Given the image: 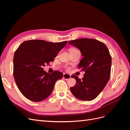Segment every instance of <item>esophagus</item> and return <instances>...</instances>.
<instances>
[{
  "mask_svg": "<svg viewBox=\"0 0 130 130\" xmlns=\"http://www.w3.org/2000/svg\"><path fill=\"white\" fill-rule=\"evenodd\" d=\"M63 77L65 78L66 80H68L69 78L71 77V75H69V74H68L64 73L63 74Z\"/></svg>",
  "mask_w": 130,
  "mask_h": 130,
  "instance_id": "esophagus-1",
  "label": "esophagus"
}]
</instances>
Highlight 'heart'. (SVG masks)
<instances>
[{"label":"heart","mask_w":130,"mask_h":130,"mask_svg":"<svg viewBox=\"0 0 130 130\" xmlns=\"http://www.w3.org/2000/svg\"><path fill=\"white\" fill-rule=\"evenodd\" d=\"M70 50H77V49H75V48H71L70 49Z\"/></svg>","instance_id":"obj_1"}]
</instances>
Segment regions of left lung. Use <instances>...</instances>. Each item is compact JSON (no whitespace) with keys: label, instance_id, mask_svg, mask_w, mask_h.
<instances>
[{"label":"left lung","instance_id":"1","mask_svg":"<svg viewBox=\"0 0 130 130\" xmlns=\"http://www.w3.org/2000/svg\"><path fill=\"white\" fill-rule=\"evenodd\" d=\"M80 49L83 58L78 68L85 72L82 80L73 75L76 83L70 89L73 95L83 101L92 100L105 88L111 75L112 57L107 46L92 38H80L68 42Z\"/></svg>","mask_w":130,"mask_h":130}]
</instances>
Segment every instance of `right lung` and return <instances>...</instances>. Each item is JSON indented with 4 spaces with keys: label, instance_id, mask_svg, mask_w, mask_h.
<instances>
[{
    "label": "right lung",
    "instance_id": "add662e5",
    "mask_svg": "<svg viewBox=\"0 0 130 130\" xmlns=\"http://www.w3.org/2000/svg\"><path fill=\"white\" fill-rule=\"evenodd\" d=\"M67 41L59 43L31 40L23 42L13 57V76L18 89L27 99L42 101L52 93L55 84L63 74L57 70L52 74L43 67L54 61Z\"/></svg>",
    "mask_w": 130,
    "mask_h": 130
}]
</instances>
